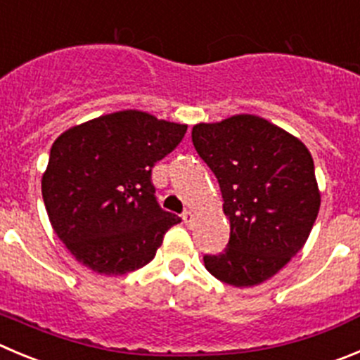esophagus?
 I'll list each match as a JSON object with an SVG mask.
<instances>
[{
    "mask_svg": "<svg viewBox=\"0 0 360 360\" xmlns=\"http://www.w3.org/2000/svg\"><path fill=\"white\" fill-rule=\"evenodd\" d=\"M183 220H184V224H186V226H191V224H193V213H191V211H184Z\"/></svg>",
    "mask_w": 360,
    "mask_h": 360,
    "instance_id": "34e87169",
    "label": "esophagus"
}]
</instances>
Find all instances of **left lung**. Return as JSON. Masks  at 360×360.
Wrapping results in <instances>:
<instances>
[{"mask_svg":"<svg viewBox=\"0 0 360 360\" xmlns=\"http://www.w3.org/2000/svg\"><path fill=\"white\" fill-rule=\"evenodd\" d=\"M193 147L220 184L224 213L231 221L227 248L204 256L218 281L250 288L274 277L307 241L320 190L307 147L256 115H233L197 124Z\"/></svg>","mask_w":360,"mask_h":360,"instance_id":"8db88e82","label":"left lung"}]
</instances>
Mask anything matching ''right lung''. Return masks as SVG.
<instances>
[{
    "label": "right lung",
    "mask_w": 360,
    "mask_h": 360,
    "mask_svg": "<svg viewBox=\"0 0 360 360\" xmlns=\"http://www.w3.org/2000/svg\"><path fill=\"white\" fill-rule=\"evenodd\" d=\"M186 124L139 110L101 115L55 140L42 176V199L56 236L83 266L124 275L146 266L179 224L161 210L150 181Z\"/></svg>",
    "instance_id": "add662e5"
}]
</instances>
